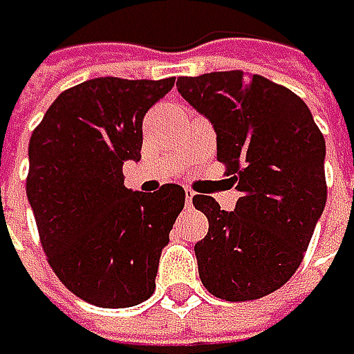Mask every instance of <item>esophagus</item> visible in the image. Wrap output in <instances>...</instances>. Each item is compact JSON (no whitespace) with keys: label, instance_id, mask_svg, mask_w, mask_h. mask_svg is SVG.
<instances>
[{"label":"esophagus","instance_id":"1","mask_svg":"<svg viewBox=\"0 0 354 354\" xmlns=\"http://www.w3.org/2000/svg\"><path fill=\"white\" fill-rule=\"evenodd\" d=\"M193 199H195V193L191 189H187V205H193Z\"/></svg>","mask_w":354,"mask_h":354}]
</instances>
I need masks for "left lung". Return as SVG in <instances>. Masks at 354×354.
<instances>
[{
  "instance_id": "left-lung-1",
  "label": "left lung",
  "mask_w": 354,
  "mask_h": 354,
  "mask_svg": "<svg viewBox=\"0 0 354 354\" xmlns=\"http://www.w3.org/2000/svg\"><path fill=\"white\" fill-rule=\"evenodd\" d=\"M176 88L214 125L218 161L241 193L233 212L193 199L209 222L195 243L201 283L229 302L258 300L290 281L323 214V134L300 96L260 75L205 73Z\"/></svg>"
}]
</instances>
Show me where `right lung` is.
Masks as SVG:
<instances>
[{"label": "right lung", "instance_id": "1", "mask_svg": "<svg viewBox=\"0 0 354 354\" xmlns=\"http://www.w3.org/2000/svg\"><path fill=\"white\" fill-rule=\"evenodd\" d=\"M167 80L96 77L64 90L29 140L27 197L58 279L100 308H128L155 292L159 258L185 207V189H125L140 161L142 119Z\"/></svg>", "mask_w": 354, "mask_h": 354}]
</instances>
